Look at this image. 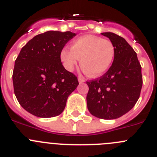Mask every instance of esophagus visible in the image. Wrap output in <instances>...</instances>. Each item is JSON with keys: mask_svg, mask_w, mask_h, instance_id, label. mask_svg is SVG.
<instances>
[{"mask_svg": "<svg viewBox=\"0 0 157 157\" xmlns=\"http://www.w3.org/2000/svg\"><path fill=\"white\" fill-rule=\"evenodd\" d=\"M78 80L79 83H82L85 82V79H84V78H83L82 76H78Z\"/></svg>", "mask_w": 157, "mask_h": 157, "instance_id": "esophagus-1", "label": "esophagus"}]
</instances>
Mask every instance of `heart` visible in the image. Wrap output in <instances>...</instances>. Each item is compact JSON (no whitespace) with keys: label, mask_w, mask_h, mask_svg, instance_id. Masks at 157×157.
<instances>
[{"label":"heart","mask_w":157,"mask_h":157,"mask_svg":"<svg viewBox=\"0 0 157 157\" xmlns=\"http://www.w3.org/2000/svg\"><path fill=\"white\" fill-rule=\"evenodd\" d=\"M115 46L111 41L94 35H85L72 42L71 48H63L60 53L67 71L74 70L81 59V66L90 76H100L109 70L115 57Z\"/></svg>","instance_id":"obj_1"}]
</instances>
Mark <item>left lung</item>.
Returning <instances> with one entry per match:
<instances>
[{
  "label": "left lung",
  "mask_w": 157,
  "mask_h": 157,
  "mask_svg": "<svg viewBox=\"0 0 157 157\" xmlns=\"http://www.w3.org/2000/svg\"><path fill=\"white\" fill-rule=\"evenodd\" d=\"M115 46V57L108 71L96 79L86 81L87 108L93 116L114 120L135 105L142 87L141 66L135 51L123 37L105 32Z\"/></svg>",
  "instance_id": "left-lung-1"
}]
</instances>
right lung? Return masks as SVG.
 Listing matches in <instances>:
<instances>
[{
  "instance_id": "right-lung-1",
  "label": "right lung",
  "mask_w": 157,
  "mask_h": 157,
  "mask_svg": "<svg viewBox=\"0 0 157 157\" xmlns=\"http://www.w3.org/2000/svg\"><path fill=\"white\" fill-rule=\"evenodd\" d=\"M49 30L37 34L22 48L15 61L12 81L19 105L30 114L49 118L61 114L78 85L77 76L63 66L60 53L75 36Z\"/></svg>"
}]
</instances>
